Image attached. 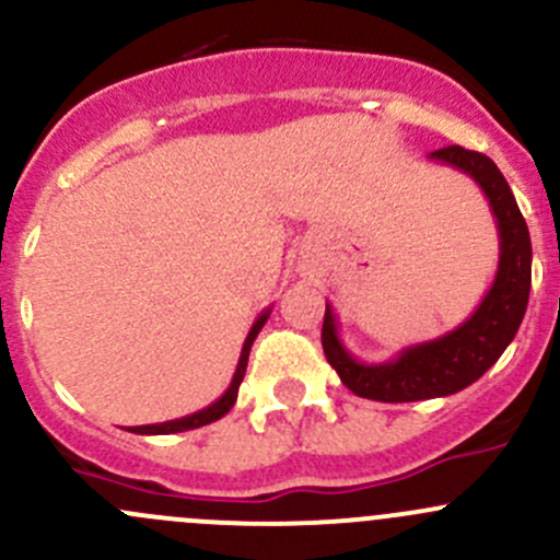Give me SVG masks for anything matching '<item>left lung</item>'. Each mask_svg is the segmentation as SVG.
<instances>
[{
    "instance_id": "1",
    "label": "left lung",
    "mask_w": 560,
    "mask_h": 560,
    "mask_svg": "<svg viewBox=\"0 0 560 560\" xmlns=\"http://www.w3.org/2000/svg\"><path fill=\"white\" fill-rule=\"evenodd\" d=\"M428 160L466 173L490 202L499 228V268L482 303L463 325L433 341L411 343L385 363H363L338 336L330 303L322 322V349L341 382L360 398L382 404L444 398L477 382L504 354L521 327L530 292V235L510 184L479 151L447 145Z\"/></svg>"
}]
</instances>
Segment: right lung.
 I'll return each mask as SVG.
<instances>
[{"mask_svg": "<svg viewBox=\"0 0 560 560\" xmlns=\"http://www.w3.org/2000/svg\"><path fill=\"white\" fill-rule=\"evenodd\" d=\"M268 316H270V308H265V312L259 314L257 319H254L252 330H248V336H246V341H244V349H241V358H238V365H235L233 382H230V387L224 389L222 398H217L211 406H206V409L195 411V415H186V417H178V420H167V422H154V425H135V428H127V431L129 433H140V436H165V433L195 431V428L208 425V422L222 420V417L228 415L230 409H233L235 398H238V387H241V382H244V374H246L248 352H252L254 338H257V332L262 330V325H265V322H268Z\"/></svg>", "mask_w": 560, "mask_h": 560, "instance_id": "1", "label": "right lung"}]
</instances>
